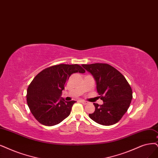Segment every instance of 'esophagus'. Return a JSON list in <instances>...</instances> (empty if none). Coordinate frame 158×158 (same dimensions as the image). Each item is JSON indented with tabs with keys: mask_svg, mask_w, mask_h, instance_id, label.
<instances>
[{
	"mask_svg": "<svg viewBox=\"0 0 158 158\" xmlns=\"http://www.w3.org/2000/svg\"><path fill=\"white\" fill-rule=\"evenodd\" d=\"M80 102L82 103L83 104H84V105H86V104H88V102H86V101H85V100H80Z\"/></svg>",
	"mask_w": 158,
	"mask_h": 158,
	"instance_id": "34e87169",
	"label": "esophagus"
}]
</instances>
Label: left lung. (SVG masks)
Masks as SVG:
<instances>
[{
	"label": "left lung",
	"mask_w": 158,
	"mask_h": 158,
	"mask_svg": "<svg viewBox=\"0 0 158 158\" xmlns=\"http://www.w3.org/2000/svg\"><path fill=\"white\" fill-rule=\"evenodd\" d=\"M96 82V88L103 104L94 103L95 111L89 117L103 126L113 125L122 118L129 108L133 98L132 89L117 69L108 64H82Z\"/></svg>",
	"instance_id": "1"
}]
</instances>
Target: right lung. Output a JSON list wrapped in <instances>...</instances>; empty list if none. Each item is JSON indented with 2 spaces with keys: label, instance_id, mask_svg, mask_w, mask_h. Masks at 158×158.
Wrapping results in <instances>:
<instances>
[{
  "label": "right lung",
  "instance_id": "obj_1",
  "mask_svg": "<svg viewBox=\"0 0 158 158\" xmlns=\"http://www.w3.org/2000/svg\"><path fill=\"white\" fill-rule=\"evenodd\" d=\"M76 72L85 70L78 64H61L43 69L33 79L27 89V102L40 124L55 126L69 115L76 102H66L60 96L69 76Z\"/></svg>",
  "mask_w": 158,
  "mask_h": 158
}]
</instances>
